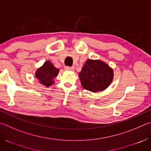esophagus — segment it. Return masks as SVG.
<instances>
[{"instance_id": "esophagus-1", "label": "esophagus", "mask_w": 151, "mask_h": 151, "mask_svg": "<svg viewBox=\"0 0 151 151\" xmlns=\"http://www.w3.org/2000/svg\"><path fill=\"white\" fill-rule=\"evenodd\" d=\"M65 69L66 70H70V71H73V70H75V66H65Z\"/></svg>"}]
</instances>
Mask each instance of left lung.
Segmentation results:
<instances>
[{
    "label": "left lung",
    "instance_id": "left-lung-1",
    "mask_svg": "<svg viewBox=\"0 0 151 151\" xmlns=\"http://www.w3.org/2000/svg\"><path fill=\"white\" fill-rule=\"evenodd\" d=\"M78 75L84 88L96 93L105 90L111 85L114 73L112 68L103 61L88 59Z\"/></svg>",
    "mask_w": 151,
    "mask_h": 151
}]
</instances>
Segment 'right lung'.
<instances>
[{"instance_id":"add662e5","label":"right lung","mask_w":151,"mask_h":151,"mask_svg":"<svg viewBox=\"0 0 151 151\" xmlns=\"http://www.w3.org/2000/svg\"><path fill=\"white\" fill-rule=\"evenodd\" d=\"M58 72L59 70L49 60H47L36 71L35 77L39 81L40 84L48 87L55 83L53 79L58 75Z\"/></svg>"}]
</instances>
